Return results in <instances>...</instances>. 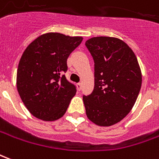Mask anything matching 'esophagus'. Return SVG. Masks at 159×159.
<instances>
[{
    "mask_svg": "<svg viewBox=\"0 0 159 159\" xmlns=\"http://www.w3.org/2000/svg\"><path fill=\"white\" fill-rule=\"evenodd\" d=\"M82 88V85H81V83H78L77 84V89L79 90V91H80Z\"/></svg>",
    "mask_w": 159,
    "mask_h": 159,
    "instance_id": "obj_1",
    "label": "esophagus"
}]
</instances>
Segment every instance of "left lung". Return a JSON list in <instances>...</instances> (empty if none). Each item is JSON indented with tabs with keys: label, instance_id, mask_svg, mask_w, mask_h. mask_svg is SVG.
Wrapping results in <instances>:
<instances>
[{
	"label": "left lung",
	"instance_id": "8db88e82",
	"mask_svg": "<svg viewBox=\"0 0 159 159\" xmlns=\"http://www.w3.org/2000/svg\"><path fill=\"white\" fill-rule=\"evenodd\" d=\"M94 61V89L83 96L90 121L109 127L121 121L134 107L142 75L131 48L121 39L96 37L85 42Z\"/></svg>",
	"mask_w": 159,
	"mask_h": 159
}]
</instances>
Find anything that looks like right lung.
Returning <instances> with one entry per match:
<instances>
[{
    "label": "right lung",
    "mask_w": 159,
    "mask_h": 159,
    "mask_svg": "<svg viewBox=\"0 0 159 159\" xmlns=\"http://www.w3.org/2000/svg\"><path fill=\"white\" fill-rule=\"evenodd\" d=\"M82 37L49 32L36 38L21 56L17 89L30 113L43 121L58 120L66 113L76 87L64 75L67 60Z\"/></svg>",
    "instance_id": "obj_1"
}]
</instances>
